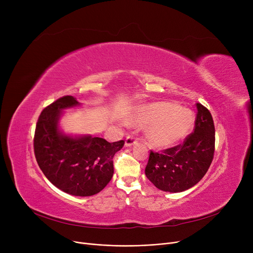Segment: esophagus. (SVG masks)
<instances>
[{"instance_id":"esophagus-1","label":"esophagus","mask_w":253,"mask_h":253,"mask_svg":"<svg viewBox=\"0 0 253 253\" xmlns=\"http://www.w3.org/2000/svg\"><path fill=\"white\" fill-rule=\"evenodd\" d=\"M137 143V138H135L133 135H128L125 140L126 147H132V145Z\"/></svg>"}]
</instances>
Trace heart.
<instances>
[{"mask_svg":"<svg viewBox=\"0 0 253 253\" xmlns=\"http://www.w3.org/2000/svg\"><path fill=\"white\" fill-rule=\"evenodd\" d=\"M132 121L150 125L148 138L159 148H168L181 141L194 125L193 113L171 102H153L139 106Z\"/></svg>","mask_w":253,"mask_h":253,"instance_id":"obj_1","label":"heart"}]
</instances>
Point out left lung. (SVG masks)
<instances>
[{"mask_svg":"<svg viewBox=\"0 0 253 253\" xmlns=\"http://www.w3.org/2000/svg\"><path fill=\"white\" fill-rule=\"evenodd\" d=\"M194 131L183 142L162 152L151 151L145 175L156 188L179 193L200 181L208 171L215 150L213 119L207 108L197 103Z\"/></svg>","mask_w":253,"mask_h":253,"instance_id":"8db88e82","label":"left lung"}]
</instances>
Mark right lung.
I'll use <instances>...</instances> for the list:
<instances>
[{
  "label": "right lung",
  "mask_w": 253,
  "mask_h": 253,
  "mask_svg": "<svg viewBox=\"0 0 253 253\" xmlns=\"http://www.w3.org/2000/svg\"><path fill=\"white\" fill-rule=\"evenodd\" d=\"M66 95L43 110L36 125L34 151L39 167L56 188L74 196L99 193L114 174L113 158L124 147V140L109 142L100 137L73 138L60 133L61 111L78 105Z\"/></svg>",
  "instance_id": "right-lung-1"
}]
</instances>
